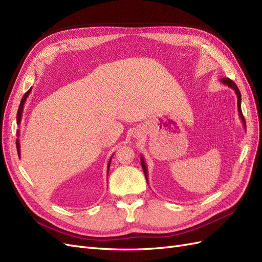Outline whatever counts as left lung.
Returning a JSON list of instances; mask_svg holds the SVG:
<instances>
[{
	"label": "left lung",
	"mask_w": 262,
	"mask_h": 262,
	"mask_svg": "<svg viewBox=\"0 0 262 262\" xmlns=\"http://www.w3.org/2000/svg\"><path fill=\"white\" fill-rule=\"evenodd\" d=\"M221 83L224 84L226 86H228L229 89H232L233 91H235L236 95H237V108H238V115H239V118L242 119V122L244 124V126H246V121L244 119V116H243V113H242V95H241V92L238 90V87H237V85L232 81L229 80V78H221ZM141 157V164H142V168H143V171H144V175H145V178H146V181H148L147 179V167H146V164L144 162V158L142 157V155L140 156Z\"/></svg>",
	"instance_id": "1"
}]
</instances>
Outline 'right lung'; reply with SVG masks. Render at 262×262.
<instances>
[{
	"label": "right lung",
	"instance_id": "add662e5",
	"mask_svg": "<svg viewBox=\"0 0 262 262\" xmlns=\"http://www.w3.org/2000/svg\"><path fill=\"white\" fill-rule=\"evenodd\" d=\"M30 92H31V89L30 90H28L27 92H26V94L24 95L23 96V98H21V100H20V105H19V107H18V112H17V117H16V121H17V124H19L20 123V121H21V116H23V110H24V105H25V102H26V99H27V97L29 96V94H30ZM19 137V131H17V138ZM16 148H17V153H18V156L20 157V145H19V139H17L16 140ZM110 163H112V158H110L109 160V162H108V165H107V175H108V172H109V167H110ZM107 178H108V176H107Z\"/></svg>",
	"mask_w": 262,
	"mask_h": 262
}]
</instances>
